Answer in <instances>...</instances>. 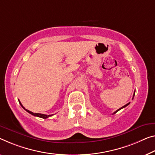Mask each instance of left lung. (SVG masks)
Wrapping results in <instances>:
<instances>
[{"mask_svg": "<svg viewBox=\"0 0 155 155\" xmlns=\"http://www.w3.org/2000/svg\"><path fill=\"white\" fill-rule=\"evenodd\" d=\"M134 94H135V92H134V96H133V98H134ZM133 98H132V99H133ZM130 102H129V103H127V104H125V105H124V106H123V107H120V109H118V110H116V111H115V112H114V114H116V112H117V111H118L119 110H120V109H123V108H124V107H127V106L128 105V104H130Z\"/></svg>", "mask_w": 155, "mask_h": 155, "instance_id": "1", "label": "left lung"}]
</instances>
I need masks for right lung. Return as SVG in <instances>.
Masks as SVG:
<instances>
[{
  "instance_id": "add662e5",
  "label": "right lung",
  "mask_w": 155,
  "mask_h": 155,
  "mask_svg": "<svg viewBox=\"0 0 155 155\" xmlns=\"http://www.w3.org/2000/svg\"><path fill=\"white\" fill-rule=\"evenodd\" d=\"M18 102H19V103H20V104H21V107H23V109H24L26 111H28V113H30V114H32V115H33V116H37V117L42 118H47L50 117V116H53V114H52V115H46V114H39V113H33V112H32V111H29V110H28V109H25L24 107H23V106L22 105V104L21 103V102H20L19 101H18Z\"/></svg>"
}]
</instances>
